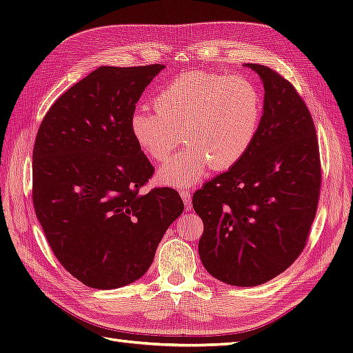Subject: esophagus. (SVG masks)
Listing matches in <instances>:
<instances>
[{"mask_svg":"<svg viewBox=\"0 0 353 353\" xmlns=\"http://www.w3.org/2000/svg\"><path fill=\"white\" fill-rule=\"evenodd\" d=\"M181 199L184 200V205H185L187 210L193 209V205H191V193H190V191H187V190L181 191Z\"/></svg>","mask_w":353,"mask_h":353,"instance_id":"1","label":"esophagus"}]
</instances>
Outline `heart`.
Listing matches in <instances>:
<instances>
[{"mask_svg": "<svg viewBox=\"0 0 353 353\" xmlns=\"http://www.w3.org/2000/svg\"><path fill=\"white\" fill-rule=\"evenodd\" d=\"M154 112L135 109L130 128L138 148L165 162L183 141L188 145L157 172L162 185L188 188L210 165L223 170L248 153L259 130L262 99L256 85L240 74L181 73L159 91Z\"/></svg>", "mask_w": 353, "mask_h": 353, "instance_id": "b5f03b06", "label": "heart"}]
</instances>
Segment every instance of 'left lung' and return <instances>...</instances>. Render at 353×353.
<instances>
[{"label": "left lung", "mask_w": 353, "mask_h": 353, "mask_svg": "<svg viewBox=\"0 0 353 353\" xmlns=\"http://www.w3.org/2000/svg\"><path fill=\"white\" fill-rule=\"evenodd\" d=\"M263 83L254 141L227 172L197 190L200 261L216 280L254 287L284 272L302 253L315 218L321 166L312 116L272 69L245 65Z\"/></svg>", "instance_id": "obj_1"}]
</instances>
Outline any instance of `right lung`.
Returning a JSON list of instances; mask_svg holds the SVG:
<instances>
[{
    "mask_svg": "<svg viewBox=\"0 0 353 353\" xmlns=\"http://www.w3.org/2000/svg\"><path fill=\"white\" fill-rule=\"evenodd\" d=\"M163 65L101 66L51 105L32 154L37 218L56 258L100 290L147 272L163 234L184 210L172 188L140 194L153 166L130 119Z\"/></svg>",
    "mask_w": 353,
    "mask_h": 353,
    "instance_id": "add662e5",
    "label": "right lung"
}]
</instances>
